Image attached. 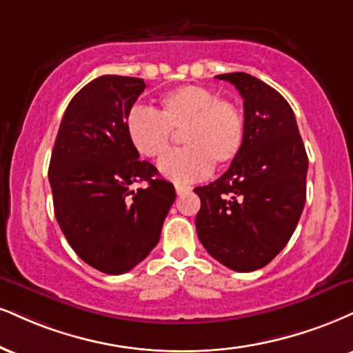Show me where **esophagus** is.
<instances>
[{"instance_id": "obj_1", "label": "esophagus", "mask_w": 353, "mask_h": 353, "mask_svg": "<svg viewBox=\"0 0 353 353\" xmlns=\"http://www.w3.org/2000/svg\"><path fill=\"white\" fill-rule=\"evenodd\" d=\"M189 190H190L189 185L176 184V194H177V195H181V194H185V192H189Z\"/></svg>"}]
</instances>
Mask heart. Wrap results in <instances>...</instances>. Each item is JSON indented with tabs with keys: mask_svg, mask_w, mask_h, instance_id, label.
I'll list each match as a JSON object with an SVG mask.
<instances>
[{
	"mask_svg": "<svg viewBox=\"0 0 353 353\" xmlns=\"http://www.w3.org/2000/svg\"><path fill=\"white\" fill-rule=\"evenodd\" d=\"M182 132V148L159 161L165 179L188 184L210 172L212 163L227 165L243 150L246 123L236 103L210 88L182 85L161 97V112L134 105L126 114V133L134 150L159 158L171 146L172 130Z\"/></svg>",
	"mask_w": 353,
	"mask_h": 353,
	"instance_id": "obj_1",
	"label": "heart"
}]
</instances>
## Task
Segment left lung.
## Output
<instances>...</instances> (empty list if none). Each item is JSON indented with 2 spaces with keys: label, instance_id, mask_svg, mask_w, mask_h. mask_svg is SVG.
<instances>
[{
  "label": "left lung",
  "instance_id": "8db88e82",
  "mask_svg": "<svg viewBox=\"0 0 353 353\" xmlns=\"http://www.w3.org/2000/svg\"><path fill=\"white\" fill-rule=\"evenodd\" d=\"M243 99V150L228 171L195 188V228L210 256L233 271L266 266L290 241L305 202L307 154L284 97L245 72L217 75Z\"/></svg>",
  "mask_w": 353,
  "mask_h": 353
}]
</instances>
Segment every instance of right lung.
I'll list each match as a JSON object with an SVG mask.
<instances>
[{
    "mask_svg": "<svg viewBox=\"0 0 353 353\" xmlns=\"http://www.w3.org/2000/svg\"><path fill=\"white\" fill-rule=\"evenodd\" d=\"M143 79L101 75L70 100L49 165L54 214L69 245L92 268L121 274L158 245L176 201L171 182L138 161L126 114L141 95ZM136 181H148L136 193Z\"/></svg>",
    "mask_w": 353,
    "mask_h": 353,
    "instance_id": "add662e5",
    "label": "right lung"
}]
</instances>
